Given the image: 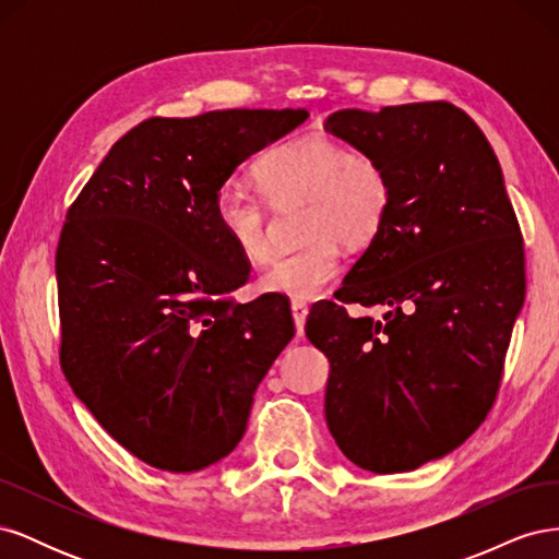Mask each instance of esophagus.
<instances>
[{"instance_id":"obj_1","label":"esophagus","mask_w":559,"mask_h":559,"mask_svg":"<svg viewBox=\"0 0 559 559\" xmlns=\"http://www.w3.org/2000/svg\"><path fill=\"white\" fill-rule=\"evenodd\" d=\"M292 314L296 321V335H302V329H306V319H308V306L302 300H292Z\"/></svg>"}]
</instances>
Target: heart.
<instances>
[{
    "label": "heart",
    "mask_w": 559,
    "mask_h": 559,
    "mask_svg": "<svg viewBox=\"0 0 559 559\" xmlns=\"http://www.w3.org/2000/svg\"><path fill=\"white\" fill-rule=\"evenodd\" d=\"M261 193L273 207L306 202L302 245L282 253L265 267L259 286L294 300L314 298L341 270L337 242L361 249L376 240L392 210L394 186L384 165L352 151L324 134L282 142L253 170ZM216 224L226 240L249 263H265L273 245L267 233V205L238 183H226L214 202Z\"/></svg>",
    "instance_id": "b5f03b06"
}]
</instances>
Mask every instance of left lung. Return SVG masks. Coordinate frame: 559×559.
I'll use <instances>...</instances> for the list:
<instances>
[{"label":"left lung","mask_w":559,"mask_h":559,"mask_svg":"<svg viewBox=\"0 0 559 559\" xmlns=\"http://www.w3.org/2000/svg\"><path fill=\"white\" fill-rule=\"evenodd\" d=\"M378 158L386 222L306 324L329 357L324 413L349 462L413 471L460 448L497 399L524 302V245L499 160L450 103L343 109L324 126ZM382 305V320L345 305Z\"/></svg>","instance_id":"8db88e82"}]
</instances>
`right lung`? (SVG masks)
I'll use <instances>...</instances> for the list:
<instances>
[{"instance_id": "right-lung-1", "label": "right lung", "mask_w": 559, "mask_h": 559, "mask_svg": "<svg viewBox=\"0 0 559 559\" xmlns=\"http://www.w3.org/2000/svg\"><path fill=\"white\" fill-rule=\"evenodd\" d=\"M308 116L146 118L67 210L56 251L62 373L148 466L189 473L230 454L253 392L296 333L289 298L230 296L251 265L218 228L214 202L235 167Z\"/></svg>"}]
</instances>
